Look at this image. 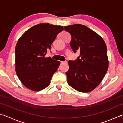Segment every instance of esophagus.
<instances>
[{"label": "esophagus", "instance_id": "obj_1", "mask_svg": "<svg viewBox=\"0 0 123 123\" xmlns=\"http://www.w3.org/2000/svg\"><path fill=\"white\" fill-rule=\"evenodd\" d=\"M61 63L62 64L67 63V61H61Z\"/></svg>", "mask_w": 123, "mask_h": 123}]
</instances>
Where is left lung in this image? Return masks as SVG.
Wrapping results in <instances>:
<instances>
[{
	"instance_id": "1",
	"label": "left lung",
	"mask_w": 123,
	"mask_h": 123,
	"mask_svg": "<svg viewBox=\"0 0 123 123\" xmlns=\"http://www.w3.org/2000/svg\"><path fill=\"white\" fill-rule=\"evenodd\" d=\"M64 30L71 35L73 51H80L76 60L68 61L67 82L76 91L89 92L100 84L108 70L106 45L100 35L84 25L66 26Z\"/></svg>"
}]
</instances>
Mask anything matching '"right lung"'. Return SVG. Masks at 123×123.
Instances as JSON below:
<instances>
[{
    "instance_id": "right-lung-1",
    "label": "right lung",
    "mask_w": 123,
    "mask_h": 123,
    "mask_svg": "<svg viewBox=\"0 0 123 123\" xmlns=\"http://www.w3.org/2000/svg\"><path fill=\"white\" fill-rule=\"evenodd\" d=\"M63 30V26L40 23L28 29L18 39L15 48V69L26 88L39 91L50 84L60 62L45 56L57 34Z\"/></svg>"
}]
</instances>
